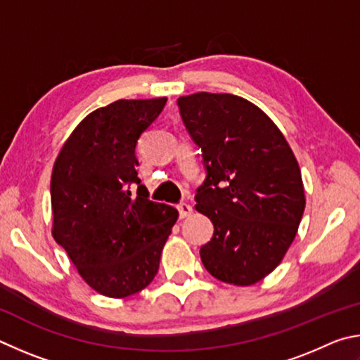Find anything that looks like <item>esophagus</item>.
<instances>
[{
  "instance_id": "esophagus-1",
  "label": "esophagus",
  "mask_w": 360,
  "mask_h": 360,
  "mask_svg": "<svg viewBox=\"0 0 360 360\" xmlns=\"http://www.w3.org/2000/svg\"><path fill=\"white\" fill-rule=\"evenodd\" d=\"M176 209H179L180 218H186V217H190L191 213H193V207L190 204H186V202L179 204V205H176Z\"/></svg>"
}]
</instances>
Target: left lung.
Wrapping results in <instances>:
<instances>
[{
  "instance_id": "obj_1",
  "label": "left lung",
  "mask_w": 360,
  "mask_h": 360,
  "mask_svg": "<svg viewBox=\"0 0 360 360\" xmlns=\"http://www.w3.org/2000/svg\"><path fill=\"white\" fill-rule=\"evenodd\" d=\"M176 104L207 170L196 210L215 231L200 259L219 281L255 285L297 234L305 210L299 162L276 124L247 99L200 91Z\"/></svg>"
}]
</instances>
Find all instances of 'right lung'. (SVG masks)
Wrapping results in <instances>:
<instances>
[{"mask_svg":"<svg viewBox=\"0 0 360 360\" xmlns=\"http://www.w3.org/2000/svg\"><path fill=\"white\" fill-rule=\"evenodd\" d=\"M166 101L118 99L96 109L77 124L53 164V238L88 286L107 297H128L153 281L179 218L174 207L150 200L137 176V141Z\"/></svg>","mask_w":360,"mask_h":360,"instance_id":"1","label":"right lung"}]
</instances>
